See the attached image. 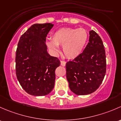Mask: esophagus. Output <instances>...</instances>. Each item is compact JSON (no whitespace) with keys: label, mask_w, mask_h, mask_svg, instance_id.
<instances>
[{"label":"esophagus","mask_w":121,"mask_h":121,"mask_svg":"<svg viewBox=\"0 0 121 121\" xmlns=\"http://www.w3.org/2000/svg\"><path fill=\"white\" fill-rule=\"evenodd\" d=\"M60 65L63 66H65L66 65V62L64 60H61L60 61Z\"/></svg>","instance_id":"obj_1"}]
</instances>
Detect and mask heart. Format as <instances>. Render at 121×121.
Here are the masks:
<instances>
[{"label":"heart","mask_w":121,"mask_h":121,"mask_svg":"<svg viewBox=\"0 0 121 121\" xmlns=\"http://www.w3.org/2000/svg\"><path fill=\"white\" fill-rule=\"evenodd\" d=\"M88 37L87 31L83 28H62L52 34V42H47V45L53 53L59 52L58 45L63 46V54L69 59H73L83 51Z\"/></svg>","instance_id":"b5f03b06"}]
</instances>
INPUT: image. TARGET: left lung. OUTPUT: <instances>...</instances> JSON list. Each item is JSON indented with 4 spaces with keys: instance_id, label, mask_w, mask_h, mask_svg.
Wrapping results in <instances>:
<instances>
[{
    "instance_id": "8db88e82",
    "label": "left lung",
    "mask_w": 121,
    "mask_h": 121,
    "mask_svg": "<svg viewBox=\"0 0 121 121\" xmlns=\"http://www.w3.org/2000/svg\"><path fill=\"white\" fill-rule=\"evenodd\" d=\"M106 67L103 41L94 31H90L89 42L83 52L66 64L69 88L77 95L93 93L103 82Z\"/></svg>"
}]
</instances>
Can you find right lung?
Returning a JSON list of instances; mask_svg holds the SVG:
<instances>
[{
    "instance_id": "1",
    "label": "right lung",
    "mask_w": 121,
    "mask_h": 121,
    "mask_svg": "<svg viewBox=\"0 0 121 121\" xmlns=\"http://www.w3.org/2000/svg\"><path fill=\"white\" fill-rule=\"evenodd\" d=\"M52 23L34 24L21 36L16 53V74L28 94L43 96L53 90L55 69L60 64L47 52V34Z\"/></svg>"
}]
</instances>
